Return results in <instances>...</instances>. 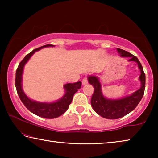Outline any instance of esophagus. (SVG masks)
<instances>
[{
  "instance_id": "esophagus-1",
  "label": "esophagus",
  "mask_w": 158,
  "mask_h": 158,
  "mask_svg": "<svg viewBox=\"0 0 158 158\" xmlns=\"http://www.w3.org/2000/svg\"><path fill=\"white\" fill-rule=\"evenodd\" d=\"M88 82H89V79H88V77H85L83 79V80H82V84H84V85H85V84H88Z\"/></svg>"
}]
</instances>
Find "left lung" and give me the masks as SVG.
Returning a JSON list of instances; mask_svg holds the SVG:
<instances>
[{
	"mask_svg": "<svg viewBox=\"0 0 158 158\" xmlns=\"http://www.w3.org/2000/svg\"><path fill=\"white\" fill-rule=\"evenodd\" d=\"M117 50L121 56L129 57L130 61H135L138 63L139 68L141 71L139 79L141 83V86L130 96L119 100H111L105 98L102 94L101 85L97 77L94 76L89 77V81L94 87V93H93L90 100L92 107L98 114L107 119H118L130 113L139 103L145 90L146 76L139 60L135 56L127 51L121 49L119 48H117Z\"/></svg>",
	"mask_w": 158,
	"mask_h": 158,
	"instance_id": "8db88e82",
	"label": "left lung"
}]
</instances>
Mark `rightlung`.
<instances>
[{
    "mask_svg": "<svg viewBox=\"0 0 158 158\" xmlns=\"http://www.w3.org/2000/svg\"><path fill=\"white\" fill-rule=\"evenodd\" d=\"M54 45L46 44L32 51L31 53H28L24 58L19 64V66L16 71L15 78V86L18 93L19 97L22 102L23 105L32 113L40 116L44 118H55L61 116L67 111L69 105H70L73 100L74 94L78 90L81 86V82L78 81L76 83H69L64 85L65 89V94L63 97L56 102L53 103H40L37 102L32 101L23 93L22 88H21V80H22V73L23 66L26 62L31 57V56L42 48L47 47H53Z\"/></svg>",
    "mask_w": 158,
    "mask_h": 158,
    "instance_id": "right-lung-1",
    "label": "right lung"
}]
</instances>
